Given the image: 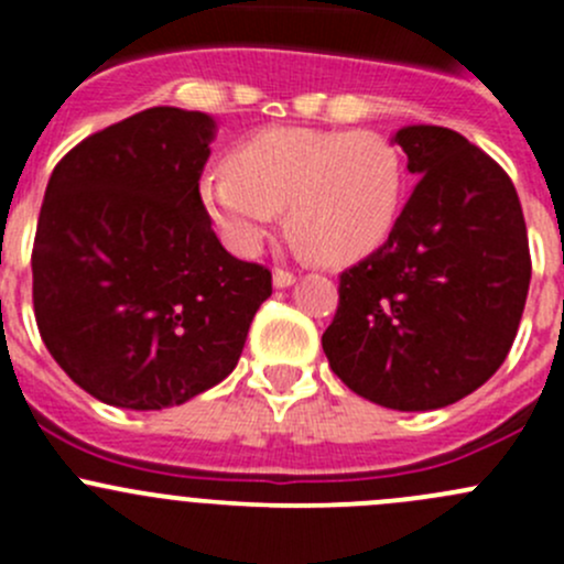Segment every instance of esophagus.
Wrapping results in <instances>:
<instances>
[{"mask_svg": "<svg viewBox=\"0 0 564 564\" xmlns=\"http://www.w3.org/2000/svg\"><path fill=\"white\" fill-rule=\"evenodd\" d=\"M294 281H297V278H294V272L283 270V267H275V272H272V283H275L278 289H286V286H292Z\"/></svg>", "mask_w": 564, "mask_h": 564, "instance_id": "1", "label": "esophagus"}]
</instances>
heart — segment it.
<instances>
[{"mask_svg": "<svg viewBox=\"0 0 564 564\" xmlns=\"http://www.w3.org/2000/svg\"><path fill=\"white\" fill-rule=\"evenodd\" d=\"M403 155L373 130L270 128L242 141L229 166L204 174L202 202L224 240L256 253L281 209L297 246L327 264L373 253L403 196Z\"/></svg>", "mask_w": 564, "mask_h": 564, "instance_id": "obj_1", "label": "heart"}]
</instances>
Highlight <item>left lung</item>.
Wrapping results in <instances>:
<instances>
[{"label":"left lung","instance_id":"8db88e82","mask_svg":"<svg viewBox=\"0 0 564 564\" xmlns=\"http://www.w3.org/2000/svg\"><path fill=\"white\" fill-rule=\"evenodd\" d=\"M420 176L388 242L338 278L322 349L357 395L425 412L497 373L524 314L532 259L519 193L494 158L436 124L395 133Z\"/></svg>","mask_w":564,"mask_h":564}]
</instances>
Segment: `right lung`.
Listing matches in <instances>:
<instances>
[{
    "label": "right lung",
    "instance_id": "add662e5",
    "mask_svg": "<svg viewBox=\"0 0 564 564\" xmlns=\"http://www.w3.org/2000/svg\"><path fill=\"white\" fill-rule=\"evenodd\" d=\"M215 122L155 106L73 147L32 246L45 349L108 406L166 409L235 371L272 272L215 237L198 193Z\"/></svg>",
    "mask_w": 564,
    "mask_h": 564
}]
</instances>
